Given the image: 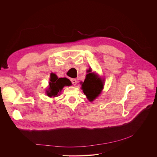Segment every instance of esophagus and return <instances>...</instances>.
Returning a JSON list of instances; mask_svg holds the SVG:
<instances>
[{"label":"esophagus","mask_w":157,"mask_h":157,"mask_svg":"<svg viewBox=\"0 0 157 157\" xmlns=\"http://www.w3.org/2000/svg\"><path fill=\"white\" fill-rule=\"evenodd\" d=\"M71 81L72 83L74 85H76V83H77V81H76V79H71Z\"/></svg>","instance_id":"34e87169"}]
</instances>
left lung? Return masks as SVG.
I'll use <instances>...</instances> for the list:
<instances>
[{
  "label": "left lung",
  "mask_w": 157,
  "mask_h": 157,
  "mask_svg": "<svg viewBox=\"0 0 157 157\" xmlns=\"http://www.w3.org/2000/svg\"><path fill=\"white\" fill-rule=\"evenodd\" d=\"M91 69L88 71L86 79L82 84V89L83 93L87 97L90 101H93L99 95L104 87L103 81L98 78L94 72H91Z\"/></svg>",
  "instance_id": "obj_1"
}]
</instances>
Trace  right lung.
Masks as SVG:
<instances>
[{
	"label": "right lung",
	"instance_id": "obj_1",
	"mask_svg": "<svg viewBox=\"0 0 157 157\" xmlns=\"http://www.w3.org/2000/svg\"><path fill=\"white\" fill-rule=\"evenodd\" d=\"M48 90H46L47 95L49 97H56L64 86H70L71 82L66 78H58L56 74H51L50 82Z\"/></svg>",
	"mask_w": 157,
	"mask_h": 157
}]
</instances>
